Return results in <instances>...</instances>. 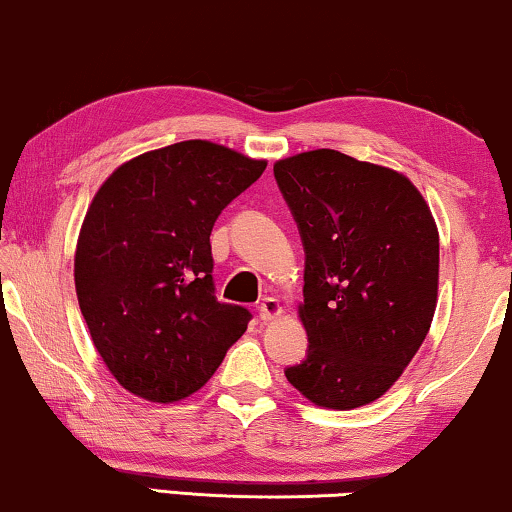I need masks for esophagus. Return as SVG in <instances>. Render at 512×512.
I'll use <instances>...</instances> for the list:
<instances>
[{"instance_id":"esophagus-1","label":"esophagus","mask_w":512,"mask_h":512,"mask_svg":"<svg viewBox=\"0 0 512 512\" xmlns=\"http://www.w3.org/2000/svg\"><path fill=\"white\" fill-rule=\"evenodd\" d=\"M279 314H282V305L275 298H263L261 305H258V317H261V321H272Z\"/></svg>"}]
</instances>
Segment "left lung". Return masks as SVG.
Instances as JSON below:
<instances>
[{
  "instance_id": "1",
  "label": "left lung",
  "mask_w": 512,
  "mask_h": 512,
  "mask_svg": "<svg viewBox=\"0 0 512 512\" xmlns=\"http://www.w3.org/2000/svg\"><path fill=\"white\" fill-rule=\"evenodd\" d=\"M305 249L307 356L286 380L321 408L380 398L429 333L438 230L403 174L333 149L275 163Z\"/></svg>"
}]
</instances>
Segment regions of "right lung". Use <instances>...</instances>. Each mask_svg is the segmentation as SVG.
<instances>
[{
    "label": "right lung",
    "mask_w": 512,
    "mask_h": 512,
    "mask_svg": "<svg viewBox=\"0 0 512 512\" xmlns=\"http://www.w3.org/2000/svg\"><path fill=\"white\" fill-rule=\"evenodd\" d=\"M265 165L191 139L128 160L97 191L76 244V296L102 361L132 394L191 396L247 331V307L216 300L209 235Z\"/></svg>",
    "instance_id": "right-lung-1"
}]
</instances>
